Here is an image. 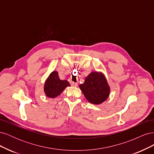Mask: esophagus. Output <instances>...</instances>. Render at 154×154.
<instances>
[{"label": "esophagus", "instance_id": "obj_1", "mask_svg": "<svg viewBox=\"0 0 154 154\" xmlns=\"http://www.w3.org/2000/svg\"><path fill=\"white\" fill-rule=\"evenodd\" d=\"M71 83V85L73 86V87H76V86H78V83H77L72 82Z\"/></svg>", "mask_w": 154, "mask_h": 154}]
</instances>
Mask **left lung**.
Segmentation results:
<instances>
[{
	"label": "left lung",
	"mask_w": 154,
	"mask_h": 154,
	"mask_svg": "<svg viewBox=\"0 0 154 154\" xmlns=\"http://www.w3.org/2000/svg\"><path fill=\"white\" fill-rule=\"evenodd\" d=\"M79 87L85 98L92 104L102 103L110 94V87L101 72H92L86 77L84 83Z\"/></svg>",
	"instance_id": "8db88e82"
}]
</instances>
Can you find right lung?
Segmentation results:
<instances>
[{
  "mask_svg": "<svg viewBox=\"0 0 154 154\" xmlns=\"http://www.w3.org/2000/svg\"><path fill=\"white\" fill-rule=\"evenodd\" d=\"M70 86L67 80H61L57 71H53L46 80L44 84V92L48 97H54L59 96L66 87Z\"/></svg>",
  "mask_w": 154,
  "mask_h": 154,
  "instance_id": "1",
  "label": "right lung"
}]
</instances>
